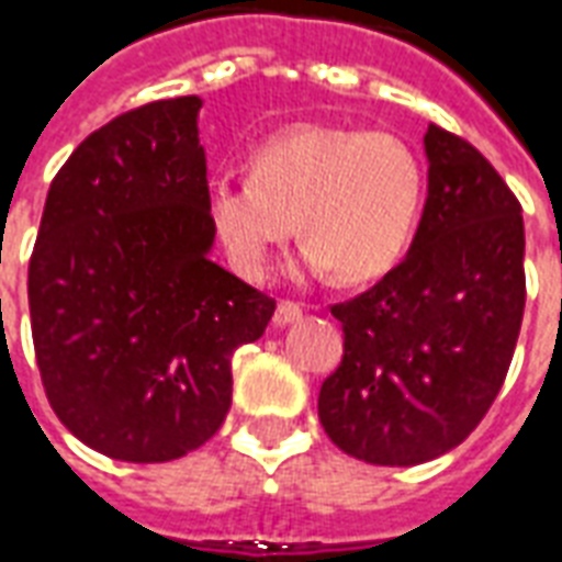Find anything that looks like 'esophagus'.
I'll return each mask as SVG.
<instances>
[{
  "label": "esophagus",
  "mask_w": 562,
  "mask_h": 562,
  "mask_svg": "<svg viewBox=\"0 0 562 562\" xmlns=\"http://www.w3.org/2000/svg\"><path fill=\"white\" fill-rule=\"evenodd\" d=\"M303 315V303L294 301H280L277 303V313H273V324L277 327H285V324H294Z\"/></svg>",
  "instance_id": "esophagus-1"
}]
</instances>
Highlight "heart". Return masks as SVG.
I'll return each instance as SVG.
<instances>
[{
    "instance_id": "1",
    "label": "heart",
    "mask_w": 562,
    "mask_h": 562,
    "mask_svg": "<svg viewBox=\"0 0 562 562\" xmlns=\"http://www.w3.org/2000/svg\"><path fill=\"white\" fill-rule=\"evenodd\" d=\"M426 202L414 145L386 131L292 124L249 154V178L207 181V223L232 268L268 277L297 226L303 265L342 282L384 277L408 252Z\"/></svg>"
}]
</instances>
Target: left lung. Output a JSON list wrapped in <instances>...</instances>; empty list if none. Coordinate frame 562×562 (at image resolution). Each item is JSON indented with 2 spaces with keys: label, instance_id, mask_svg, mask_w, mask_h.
<instances>
[{
  "label": "left lung",
  "instance_id": "obj_1",
  "mask_svg": "<svg viewBox=\"0 0 562 562\" xmlns=\"http://www.w3.org/2000/svg\"><path fill=\"white\" fill-rule=\"evenodd\" d=\"M429 196L408 256L355 301L318 393L327 438L411 468L468 438L501 393L525 315L521 205L468 139L429 124Z\"/></svg>",
  "mask_w": 562,
  "mask_h": 562
}]
</instances>
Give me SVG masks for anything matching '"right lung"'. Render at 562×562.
<instances>
[{"mask_svg":"<svg viewBox=\"0 0 562 562\" xmlns=\"http://www.w3.org/2000/svg\"><path fill=\"white\" fill-rule=\"evenodd\" d=\"M196 94L86 136L53 178L29 261L37 369L56 417L110 459L202 447L232 405V355L277 301L211 261Z\"/></svg>","mask_w":562,"mask_h":562,"instance_id":"1","label":"right lung"}]
</instances>
